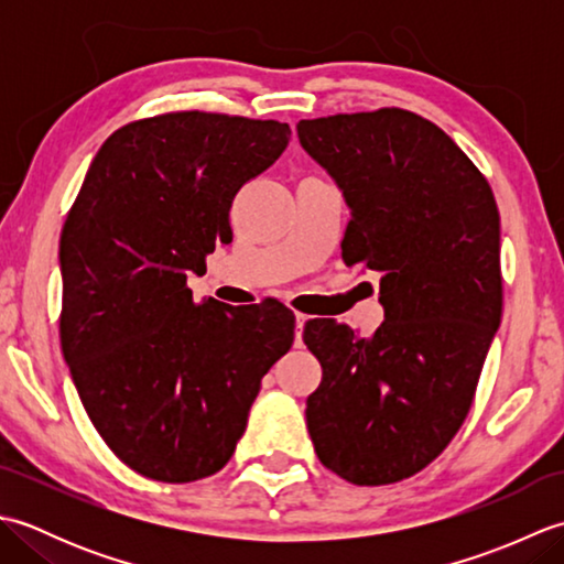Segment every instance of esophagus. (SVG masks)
Returning <instances> with one entry per match:
<instances>
[{"label":"esophagus","mask_w":564,"mask_h":564,"mask_svg":"<svg viewBox=\"0 0 564 564\" xmlns=\"http://www.w3.org/2000/svg\"><path fill=\"white\" fill-rule=\"evenodd\" d=\"M310 317L307 315H303V313H295V334H297V339H301V332H303V325L307 322Z\"/></svg>","instance_id":"esophagus-1"}]
</instances>
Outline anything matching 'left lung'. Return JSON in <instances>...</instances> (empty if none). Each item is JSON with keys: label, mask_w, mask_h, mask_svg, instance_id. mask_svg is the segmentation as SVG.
I'll return each instance as SVG.
<instances>
[{"label": "left lung", "mask_w": 564, "mask_h": 564, "mask_svg": "<svg viewBox=\"0 0 564 564\" xmlns=\"http://www.w3.org/2000/svg\"><path fill=\"white\" fill-rule=\"evenodd\" d=\"M297 140L349 206L341 257L380 271L373 337L310 319L322 366L307 431L354 485L422 470L465 422L501 322L499 210L487 178L426 118L380 109L301 121Z\"/></svg>", "instance_id": "8db88e82"}]
</instances>
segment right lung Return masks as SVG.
I'll return each instance as SVG.
<instances>
[{"mask_svg": "<svg viewBox=\"0 0 564 564\" xmlns=\"http://www.w3.org/2000/svg\"><path fill=\"white\" fill-rule=\"evenodd\" d=\"M291 128L178 111L128 123L94 158L59 237V341L79 400L118 458L158 482L215 475L261 378L291 349L275 301L232 307L186 289L232 239L230 208Z\"/></svg>", "mask_w": 564, "mask_h": 564, "instance_id": "add662e5", "label": "right lung"}]
</instances>
